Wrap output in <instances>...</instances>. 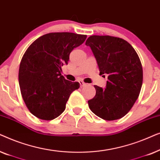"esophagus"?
<instances>
[{"label": "esophagus", "instance_id": "34e87169", "mask_svg": "<svg viewBox=\"0 0 160 160\" xmlns=\"http://www.w3.org/2000/svg\"><path fill=\"white\" fill-rule=\"evenodd\" d=\"M79 84H80V87H85L87 85L86 83H84V82H82V81H80Z\"/></svg>", "mask_w": 160, "mask_h": 160}]
</instances>
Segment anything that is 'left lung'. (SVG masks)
<instances>
[{"label": "left lung", "instance_id": "left-lung-1", "mask_svg": "<svg viewBox=\"0 0 160 160\" xmlns=\"http://www.w3.org/2000/svg\"><path fill=\"white\" fill-rule=\"evenodd\" d=\"M85 44L95 57L100 74H108L106 88L94 86L96 95L88 100L89 108L108 121L124 117L138 98L143 83L137 52L127 41L110 36H89Z\"/></svg>", "mask_w": 160, "mask_h": 160}]
</instances>
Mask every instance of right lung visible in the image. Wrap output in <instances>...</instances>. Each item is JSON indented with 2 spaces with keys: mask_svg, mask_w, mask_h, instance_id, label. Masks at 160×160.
<instances>
[{
  "mask_svg": "<svg viewBox=\"0 0 160 160\" xmlns=\"http://www.w3.org/2000/svg\"><path fill=\"white\" fill-rule=\"evenodd\" d=\"M86 38V35L73 32H50L25 51L19 65V84L24 102L35 117L49 121L65 111L70 95L80 84L65 79L61 68Z\"/></svg>",
  "mask_w": 160,
  "mask_h": 160,
  "instance_id": "add662e5",
  "label": "right lung"
}]
</instances>
